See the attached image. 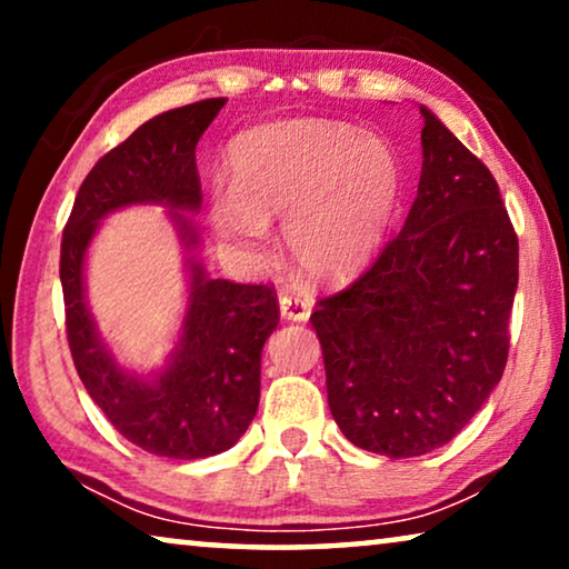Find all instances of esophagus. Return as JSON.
<instances>
[{"instance_id": "obj_1", "label": "esophagus", "mask_w": 569, "mask_h": 569, "mask_svg": "<svg viewBox=\"0 0 569 569\" xmlns=\"http://www.w3.org/2000/svg\"><path fill=\"white\" fill-rule=\"evenodd\" d=\"M279 313L287 321H308L310 318V300L300 295H282L279 298Z\"/></svg>"}]
</instances>
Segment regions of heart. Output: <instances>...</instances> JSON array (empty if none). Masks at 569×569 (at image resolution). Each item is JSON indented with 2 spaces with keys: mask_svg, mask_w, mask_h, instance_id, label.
I'll return each mask as SVG.
<instances>
[{
  "mask_svg": "<svg viewBox=\"0 0 569 569\" xmlns=\"http://www.w3.org/2000/svg\"><path fill=\"white\" fill-rule=\"evenodd\" d=\"M228 166L230 189L209 199L217 238L238 259L261 261L282 217L287 256L318 282H345L376 259L403 191L396 147L341 121L256 127L230 144Z\"/></svg>",
  "mask_w": 569,
  "mask_h": 569,
  "instance_id": "1",
  "label": "heart"
}]
</instances>
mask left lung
Returning a JSON list of instances; mask_svg holds the SVG:
<instances>
[{
	"label": "left lung",
	"instance_id": "obj_1",
	"mask_svg": "<svg viewBox=\"0 0 569 569\" xmlns=\"http://www.w3.org/2000/svg\"><path fill=\"white\" fill-rule=\"evenodd\" d=\"M422 176L399 236L310 323L329 409L349 442L388 458L446 446L500 383L518 238L497 181L419 106Z\"/></svg>",
	"mask_w": 569,
	"mask_h": 569
}]
</instances>
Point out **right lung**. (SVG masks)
<instances>
[{"mask_svg": "<svg viewBox=\"0 0 569 569\" xmlns=\"http://www.w3.org/2000/svg\"><path fill=\"white\" fill-rule=\"evenodd\" d=\"M224 98L173 108L103 154L77 191L61 236V290L77 376L111 425L147 453L191 461L228 450L253 422L261 349L279 323L274 287L212 279L197 261V144ZM131 203L169 207L190 267V306L167 365L137 377L114 362L83 300V259L99 220Z\"/></svg>", "mask_w": 569, "mask_h": 569, "instance_id": "add662e5", "label": "right lung"}]
</instances>
